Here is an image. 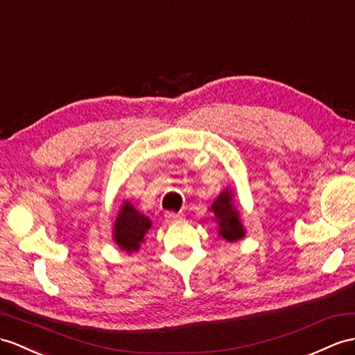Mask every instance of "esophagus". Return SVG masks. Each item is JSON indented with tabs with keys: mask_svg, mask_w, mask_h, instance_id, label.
Returning <instances> with one entry per match:
<instances>
[{
	"mask_svg": "<svg viewBox=\"0 0 355 355\" xmlns=\"http://www.w3.org/2000/svg\"><path fill=\"white\" fill-rule=\"evenodd\" d=\"M164 217H166L167 223H173V221L180 220V215L175 214V212H166V215H164Z\"/></svg>",
	"mask_w": 355,
	"mask_h": 355,
	"instance_id": "34e87169",
	"label": "esophagus"
}]
</instances>
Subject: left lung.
<instances>
[{"instance_id": "obj_1", "label": "left lung", "mask_w": 355, "mask_h": 355, "mask_svg": "<svg viewBox=\"0 0 355 355\" xmlns=\"http://www.w3.org/2000/svg\"><path fill=\"white\" fill-rule=\"evenodd\" d=\"M235 193L229 187L215 197L209 211L212 212V220L217 223L218 236L227 243H238L245 236V227L241 221V214L233 202Z\"/></svg>"}]
</instances>
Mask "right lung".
Segmentation results:
<instances>
[{
  "instance_id": "add662e5",
  "label": "right lung",
  "mask_w": 355,
  "mask_h": 355,
  "mask_svg": "<svg viewBox=\"0 0 355 355\" xmlns=\"http://www.w3.org/2000/svg\"><path fill=\"white\" fill-rule=\"evenodd\" d=\"M150 229V218L138 211L131 202L125 200L120 206L114 226H112V241L120 250L132 254L140 250L144 236Z\"/></svg>"
}]
</instances>
